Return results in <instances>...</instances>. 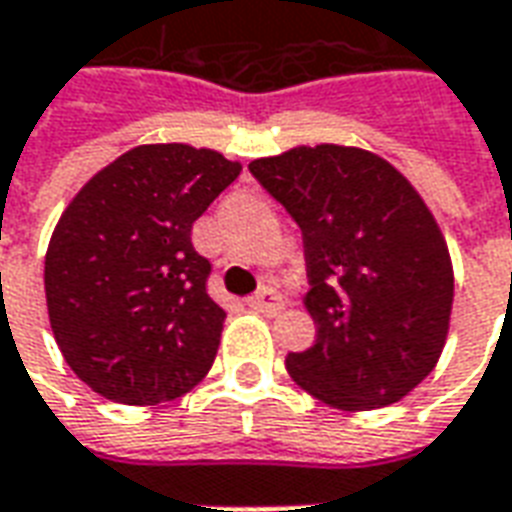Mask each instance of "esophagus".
Here are the masks:
<instances>
[{
    "instance_id": "obj_1",
    "label": "esophagus",
    "mask_w": 512,
    "mask_h": 512,
    "mask_svg": "<svg viewBox=\"0 0 512 512\" xmlns=\"http://www.w3.org/2000/svg\"><path fill=\"white\" fill-rule=\"evenodd\" d=\"M248 305L261 313H278L283 308V297L275 292V289L267 286V289H261L259 294H253L251 300H248Z\"/></svg>"
}]
</instances>
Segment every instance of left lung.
<instances>
[{
    "instance_id": "left-lung-1",
    "label": "left lung",
    "mask_w": 512,
    "mask_h": 512,
    "mask_svg": "<svg viewBox=\"0 0 512 512\" xmlns=\"http://www.w3.org/2000/svg\"><path fill=\"white\" fill-rule=\"evenodd\" d=\"M248 169L302 231L316 341L286 357L289 376L341 412L401 401L439 363L453 311V261L420 193L360 147H294Z\"/></svg>"
}]
</instances>
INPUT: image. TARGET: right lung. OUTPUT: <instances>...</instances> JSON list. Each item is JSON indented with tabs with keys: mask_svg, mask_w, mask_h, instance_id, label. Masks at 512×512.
<instances>
[{
	"mask_svg": "<svg viewBox=\"0 0 512 512\" xmlns=\"http://www.w3.org/2000/svg\"><path fill=\"white\" fill-rule=\"evenodd\" d=\"M240 171L215 149L141 144L67 204L46 251L48 322L89 390L155 406L207 376L226 311L190 229Z\"/></svg>",
	"mask_w": 512,
	"mask_h": 512,
	"instance_id": "right-lung-1",
	"label": "right lung"
}]
</instances>
